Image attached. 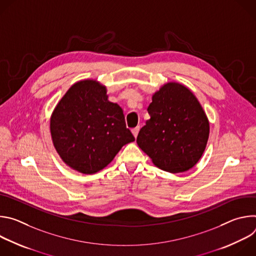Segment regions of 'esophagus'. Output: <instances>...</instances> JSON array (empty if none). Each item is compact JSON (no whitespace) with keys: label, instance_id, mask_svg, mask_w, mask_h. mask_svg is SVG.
Segmentation results:
<instances>
[{"label":"esophagus","instance_id":"obj_1","mask_svg":"<svg viewBox=\"0 0 256 256\" xmlns=\"http://www.w3.org/2000/svg\"><path fill=\"white\" fill-rule=\"evenodd\" d=\"M138 130H140V126H136V128H134L132 130V134H134V138H136V136H138Z\"/></svg>","mask_w":256,"mask_h":256}]
</instances>
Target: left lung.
Returning a JSON list of instances; mask_svg holds the SVG:
<instances>
[{"label": "left lung", "instance_id": "left-lung-1", "mask_svg": "<svg viewBox=\"0 0 256 256\" xmlns=\"http://www.w3.org/2000/svg\"><path fill=\"white\" fill-rule=\"evenodd\" d=\"M151 116L136 138L138 147L158 168L180 173L202 158L210 124L194 94L184 85L169 82L155 92L148 107Z\"/></svg>", "mask_w": 256, "mask_h": 256}]
</instances>
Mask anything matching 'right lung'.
Segmentation results:
<instances>
[{
    "instance_id": "add662e5",
    "label": "right lung",
    "mask_w": 256,
    "mask_h": 256,
    "mask_svg": "<svg viewBox=\"0 0 256 256\" xmlns=\"http://www.w3.org/2000/svg\"><path fill=\"white\" fill-rule=\"evenodd\" d=\"M96 80L72 85L50 116V134L62 160L72 169L93 174L110 163L134 138L126 128L122 107L108 100Z\"/></svg>"
}]
</instances>
